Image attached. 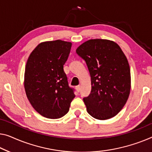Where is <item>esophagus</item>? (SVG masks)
<instances>
[{"label":"esophagus","mask_w":152,"mask_h":152,"mask_svg":"<svg viewBox=\"0 0 152 152\" xmlns=\"http://www.w3.org/2000/svg\"><path fill=\"white\" fill-rule=\"evenodd\" d=\"M80 85H78V86H76V91H78V92H79V91H80Z\"/></svg>","instance_id":"34e87169"}]
</instances>
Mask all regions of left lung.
<instances>
[{"instance_id": "obj_1", "label": "left lung", "mask_w": 152, "mask_h": 152, "mask_svg": "<svg viewBox=\"0 0 152 152\" xmlns=\"http://www.w3.org/2000/svg\"><path fill=\"white\" fill-rule=\"evenodd\" d=\"M87 63L91 91L83 99L88 113L106 120L120 112L128 100L131 88L130 65L117 43L108 39H89L76 49Z\"/></svg>"}]
</instances>
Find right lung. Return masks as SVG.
<instances>
[{"label":"right lung","mask_w":152,"mask_h":152,"mask_svg":"<svg viewBox=\"0 0 152 152\" xmlns=\"http://www.w3.org/2000/svg\"><path fill=\"white\" fill-rule=\"evenodd\" d=\"M71 47V42L60 39L42 42L27 60L24 80L27 98L46 118L64 116L75 98L63 70Z\"/></svg>","instance_id":"1"}]
</instances>
